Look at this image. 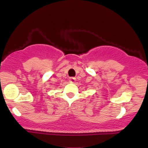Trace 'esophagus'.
<instances>
[{"label":"esophagus","mask_w":148,"mask_h":148,"mask_svg":"<svg viewBox=\"0 0 148 148\" xmlns=\"http://www.w3.org/2000/svg\"><path fill=\"white\" fill-rule=\"evenodd\" d=\"M69 81L70 83H75L76 81V78L75 77H70L69 79Z\"/></svg>","instance_id":"esophagus-1"}]
</instances>
